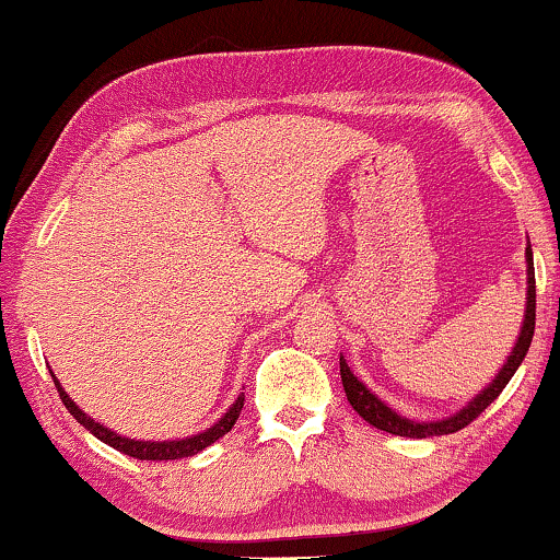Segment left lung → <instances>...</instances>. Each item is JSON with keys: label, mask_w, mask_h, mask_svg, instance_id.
<instances>
[{"label": "left lung", "mask_w": 560, "mask_h": 560, "mask_svg": "<svg viewBox=\"0 0 560 560\" xmlns=\"http://www.w3.org/2000/svg\"><path fill=\"white\" fill-rule=\"evenodd\" d=\"M525 257H527V308H525V322H522L520 339H517V345H514V350L510 354V360H506V365L502 368V373L497 375V381H493L486 390H481V394H478L474 401L466 406V409L453 413V417L442 419V422H411V419L398 417V413L394 409H388V406L383 404L381 398L370 394V390L362 386L358 377L352 375V370L347 368L345 358H339L342 386H345L347 401H350L352 409L358 411L368 424H373L375 430H383L388 434H398V438H417V440L440 438V434L460 432L463 427L476 422V419L481 417V413L489 409L493 401H497L506 383L512 381V375L517 373V368L522 365V360H525V354L529 350V342H533V334H535V267H533V249H529V244L525 249Z\"/></svg>", "instance_id": "left-lung-1"}]
</instances>
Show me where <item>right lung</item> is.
<instances>
[{"instance_id": "add662e5", "label": "right lung", "mask_w": 560, "mask_h": 560, "mask_svg": "<svg viewBox=\"0 0 560 560\" xmlns=\"http://www.w3.org/2000/svg\"><path fill=\"white\" fill-rule=\"evenodd\" d=\"M50 377H54L56 388H58V396H61L63 406H67L71 417L77 419L79 424L84 427V430H90L94 438H97L100 442H105V445H110L115 450H120V453H126L130 457H138V460H179V457H190V455H198L200 450H206L213 445L215 440H221L223 434L231 432V427L236 424L238 413H242L244 409V394L236 398V404L231 406V409L223 413L221 422H215L210 430L195 434V438H187V440H170V442H138V440H128V438H120V434H115L107 430V427L97 424L94 419L86 417V413L79 409V406L71 401V398L67 396V390H63L61 386H58L56 375L50 373Z\"/></svg>"}]
</instances>
